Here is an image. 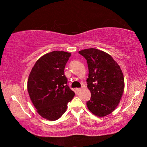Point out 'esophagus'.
Masks as SVG:
<instances>
[{
  "instance_id": "1",
  "label": "esophagus",
  "mask_w": 147,
  "mask_h": 147,
  "mask_svg": "<svg viewBox=\"0 0 147 147\" xmlns=\"http://www.w3.org/2000/svg\"><path fill=\"white\" fill-rule=\"evenodd\" d=\"M81 89H82L81 88H76V91L77 92V93H78V92L81 91Z\"/></svg>"
}]
</instances>
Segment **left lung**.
Instances as JSON below:
<instances>
[{
	"instance_id": "obj_1",
	"label": "left lung",
	"mask_w": 147,
	"mask_h": 147,
	"mask_svg": "<svg viewBox=\"0 0 147 147\" xmlns=\"http://www.w3.org/2000/svg\"><path fill=\"white\" fill-rule=\"evenodd\" d=\"M88 63V88L91 91L87 106L91 112L104 117L115 110L123 95V74L117 63L109 54L96 49L78 52Z\"/></svg>"
}]
</instances>
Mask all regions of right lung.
<instances>
[{"label": "right lung", "instance_id": "add662e5", "mask_svg": "<svg viewBox=\"0 0 147 147\" xmlns=\"http://www.w3.org/2000/svg\"><path fill=\"white\" fill-rule=\"evenodd\" d=\"M71 53L53 51L41 57L32 68L27 84L28 94L42 117L55 121L65 112L74 92L67 86L64 69Z\"/></svg>", "mask_w": 147, "mask_h": 147}]
</instances>
